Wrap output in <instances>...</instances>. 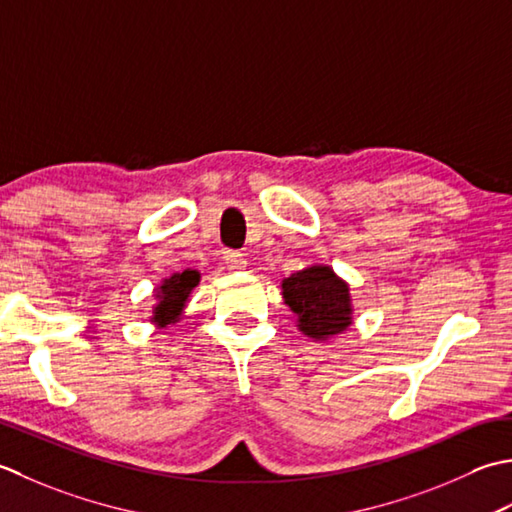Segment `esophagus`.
Here are the masks:
<instances>
[{
  "instance_id": "34e87169",
  "label": "esophagus",
  "mask_w": 512,
  "mask_h": 512,
  "mask_svg": "<svg viewBox=\"0 0 512 512\" xmlns=\"http://www.w3.org/2000/svg\"><path fill=\"white\" fill-rule=\"evenodd\" d=\"M223 260H225V265H227L229 271H243L245 265H247L245 254L236 252V249H225V252H223Z\"/></svg>"
}]
</instances>
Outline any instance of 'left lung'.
<instances>
[{
	"label": "left lung",
	"mask_w": 512,
	"mask_h": 512,
	"mask_svg": "<svg viewBox=\"0 0 512 512\" xmlns=\"http://www.w3.org/2000/svg\"><path fill=\"white\" fill-rule=\"evenodd\" d=\"M285 305L298 318L307 338L327 340L351 327L353 307L349 285L329 265H311L283 280Z\"/></svg>",
	"instance_id": "1"
}]
</instances>
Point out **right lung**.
Here are the masks:
<instances>
[{
  "mask_svg": "<svg viewBox=\"0 0 512 512\" xmlns=\"http://www.w3.org/2000/svg\"><path fill=\"white\" fill-rule=\"evenodd\" d=\"M201 274L196 269H185L181 274H172L156 287V305L152 307V322L156 327H168L179 322L183 316L185 302L190 300L192 289L198 285Z\"/></svg>",
  "mask_w": 512,
  "mask_h": 512,
  "instance_id": "right-lung-1",
  "label": "right lung"
}]
</instances>
